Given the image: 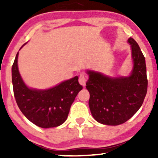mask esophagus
Segmentation results:
<instances>
[{
    "mask_svg": "<svg viewBox=\"0 0 158 158\" xmlns=\"http://www.w3.org/2000/svg\"><path fill=\"white\" fill-rule=\"evenodd\" d=\"M79 82L81 85H82L83 87H85V85H86V82H87L86 77H85L84 76H80V77H79Z\"/></svg>",
    "mask_w": 158,
    "mask_h": 158,
    "instance_id": "1",
    "label": "esophagus"
}]
</instances>
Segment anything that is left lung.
Here are the masks:
<instances>
[{"label": "left lung", "mask_w": 158, "mask_h": 158, "mask_svg": "<svg viewBox=\"0 0 158 158\" xmlns=\"http://www.w3.org/2000/svg\"><path fill=\"white\" fill-rule=\"evenodd\" d=\"M131 47L132 69L128 76L110 77L87 70L89 79L86 88L90 93L88 104L98 123L117 126L128 120L142 106L146 95L148 80L146 60L137 43L128 39Z\"/></svg>", "instance_id": "8db88e82"}]
</instances>
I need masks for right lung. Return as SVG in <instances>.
Returning <instances> with one entry per match:
<instances>
[{
    "label": "right lung",
    "mask_w": 158,
    "mask_h": 158,
    "mask_svg": "<svg viewBox=\"0 0 158 158\" xmlns=\"http://www.w3.org/2000/svg\"><path fill=\"white\" fill-rule=\"evenodd\" d=\"M18 58L19 52L12 67V81L14 96L21 111L30 122L41 128H53L63 124L72 103L82 89L79 77L76 76L47 89L30 88L19 73Z\"/></svg>",
    "instance_id": "right-lung-1"
}]
</instances>
